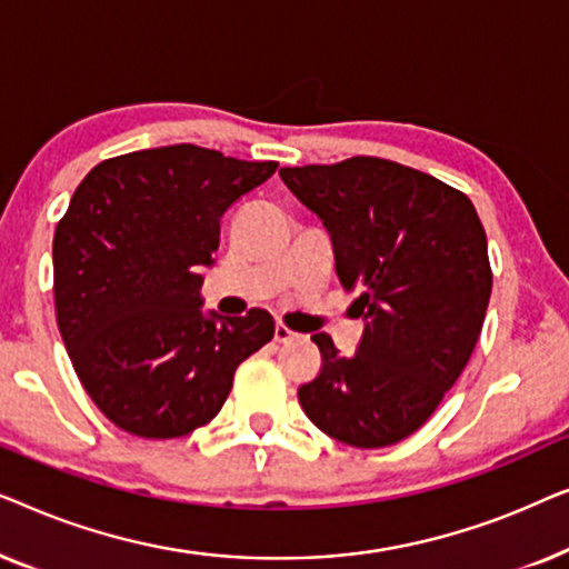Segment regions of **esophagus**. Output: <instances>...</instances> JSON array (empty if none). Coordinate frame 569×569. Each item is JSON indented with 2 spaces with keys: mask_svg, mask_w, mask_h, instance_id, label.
<instances>
[{
  "mask_svg": "<svg viewBox=\"0 0 569 569\" xmlns=\"http://www.w3.org/2000/svg\"><path fill=\"white\" fill-rule=\"evenodd\" d=\"M295 337H298V333H295L292 329H287L284 323H277L274 326V341H279V345H284V341H290Z\"/></svg>",
  "mask_w": 569,
  "mask_h": 569,
  "instance_id": "esophagus-1",
  "label": "esophagus"
}]
</instances>
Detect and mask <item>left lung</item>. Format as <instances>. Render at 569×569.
Listing matches in <instances>:
<instances>
[{
  "instance_id": "left-lung-1",
  "label": "left lung",
  "mask_w": 569,
  "mask_h": 569,
  "mask_svg": "<svg viewBox=\"0 0 569 569\" xmlns=\"http://www.w3.org/2000/svg\"><path fill=\"white\" fill-rule=\"evenodd\" d=\"M321 217L365 331L345 357L313 333L321 372L300 407L329 438L386 448L417 432L461 376L492 295L487 236L471 199L383 158L279 170Z\"/></svg>"
}]
</instances>
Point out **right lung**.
I'll return each instance as SVG.
<instances>
[{
    "mask_svg": "<svg viewBox=\"0 0 569 569\" xmlns=\"http://www.w3.org/2000/svg\"><path fill=\"white\" fill-rule=\"evenodd\" d=\"M197 144L98 162L53 232L57 323L96 407L137 438H181L212 422L238 365L274 337V318L201 313V267L220 217L271 178Z\"/></svg>",
    "mask_w": 569,
    "mask_h": 569,
    "instance_id": "obj_1",
    "label": "right lung"
}]
</instances>
